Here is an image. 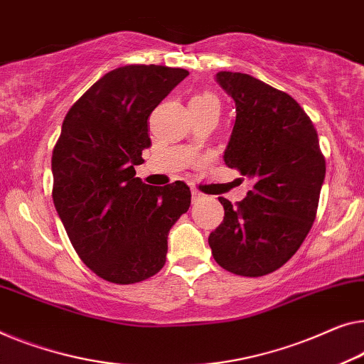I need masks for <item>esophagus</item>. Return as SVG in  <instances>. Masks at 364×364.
<instances>
[{"instance_id":"esophagus-1","label":"esophagus","mask_w":364,"mask_h":364,"mask_svg":"<svg viewBox=\"0 0 364 364\" xmlns=\"http://www.w3.org/2000/svg\"><path fill=\"white\" fill-rule=\"evenodd\" d=\"M191 198H193V203H198V200H200V199H204L205 196L203 193H199L198 189H193L191 191Z\"/></svg>"}]
</instances>
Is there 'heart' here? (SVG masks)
<instances>
[{"mask_svg":"<svg viewBox=\"0 0 364 364\" xmlns=\"http://www.w3.org/2000/svg\"><path fill=\"white\" fill-rule=\"evenodd\" d=\"M189 107H215V109H219V100L213 93L204 91V93L194 95L189 100Z\"/></svg>","mask_w":364,"mask_h":364,"instance_id":"b5f03b06","label":"heart"}]
</instances>
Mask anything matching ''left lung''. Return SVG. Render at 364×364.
I'll use <instances>...</instances> for the list:
<instances>
[{"label": "left lung", "mask_w": 364, "mask_h": 364, "mask_svg": "<svg viewBox=\"0 0 364 364\" xmlns=\"http://www.w3.org/2000/svg\"><path fill=\"white\" fill-rule=\"evenodd\" d=\"M235 101V124L224 160L252 178L247 198L224 205L209 235L213 257L234 274L258 278L294 255L316 220L325 156L311 117L294 97L247 73L219 72Z\"/></svg>", "instance_id": "1"}]
</instances>
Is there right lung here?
<instances>
[{"label":"right lung","mask_w":364,"mask_h":364,"mask_svg":"<svg viewBox=\"0 0 364 364\" xmlns=\"http://www.w3.org/2000/svg\"><path fill=\"white\" fill-rule=\"evenodd\" d=\"M164 65H127L70 107L52 151V198L75 252L100 278L134 284L164 268L168 232L191 204L183 181L135 178L150 145L149 116L188 77Z\"/></svg>","instance_id":"right-lung-1"}]
</instances>
